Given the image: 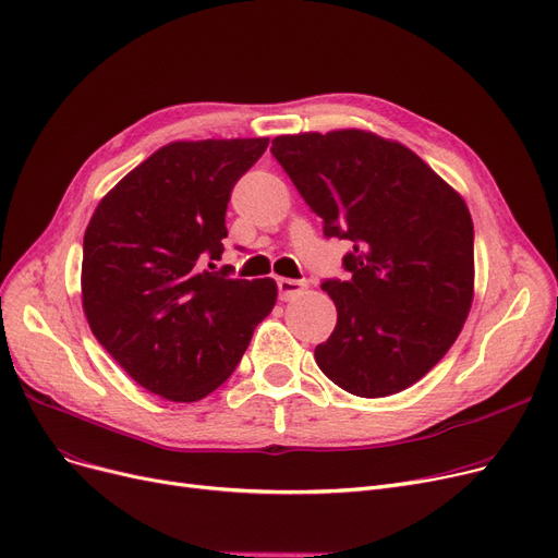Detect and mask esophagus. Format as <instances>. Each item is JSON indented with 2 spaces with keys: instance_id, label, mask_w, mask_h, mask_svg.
I'll return each instance as SVG.
<instances>
[{
  "instance_id": "obj_1",
  "label": "esophagus",
  "mask_w": 558,
  "mask_h": 558,
  "mask_svg": "<svg viewBox=\"0 0 558 558\" xmlns=\"http://www.w3.org/2000/svg\"><path fill=\"white\" fill-rule=\"evenodd\" d=\"M305 289L303 280H292V278H278V294L282 301H292L299 296Z\"/></svg>"
}]
</instances>
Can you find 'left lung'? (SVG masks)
<instances>
[{
    "label": "left lung",
    "mask_w": 558,
    "mask_h": 558,
    "mask_svg": "<svg viewBox=\"0 0 558 558\" xmlns=\"http://www.w3.org/2000/svg\"><path fill=\"white\" fill-rule=\"evenodd\" d=\"M271 153L326 239H349L347 280L326 278L337 326L314 349L355 397H390L451 349L474 289L465 201L401 143L360 130L274 138Z\"/></svg>",
    "instance_id": "1"
}]
</instances>
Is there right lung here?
<instances>
[{"instance_id": "right-lung-1", "label": "right lung", "mask_w": 558, "mask_h": 558, "mask_svg": "<svg viewBox=\"0 0 558 558\" xmlns=\"http://www.w3.org/2000/svg\"><path fill=\"white\" fill-rule=\"evenodd\" d=\"M269 138L163 145L120 180L84 234L82 303L95 339L141 387L198 401L223 385L278 299L219 259L236 180ZM211 269V266H209Z\"/></svg>"}]
</instances>
